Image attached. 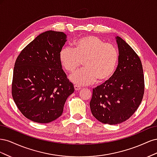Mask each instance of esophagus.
I'll return each instance as SVG.
<instances>
[{
    "label": "esophagus",
    "mask_w": 157,
    "mask_h": 157,
    "mask_svg": "<svg viewBox=\"0 0 157 157\" xmlns=\"http://www.w3.org/2000/svg\"><path fill=\"white\" fill-rule=\"evenodd\" d=\"M74 88H75V91H78V90H80V89H81V88H80V87L78 86H77V85H75Z\"/></svg>",
    "instance_id": "1"
}]
</instances>
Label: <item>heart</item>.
Returning a JSON list of instances; mask_svg holds the SVG:
<instances>
[{"label":"heart","mask_w":157,"mask_h":157,"mask_svg":"<svg viewBox=\"0 0 157 157\" xmlns=\"http://www.w3.org/2000/svg\"><path fill=\"white\" fill-rule=\"evenodd\" d=\"M60 63L63 68L72 73L83 62L84 69L70 75L69 78L78 86L92 84L95 82L103 83L111 78L116 69L118 52L116 47L105 43L94 35L79 39L76 48L65 46L59 53Z\"/></svg>","instance_id":"heart-1"}]
</instances>
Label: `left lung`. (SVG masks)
<instances>
[{
	"mask_svg": "<svg viewBox=\"0 0 157 157\" xmlns=\"http://www.w3.org/2000/svg\"><path fill=\"white\" fill-rule=\"evenodd\" d=\"M118 64L111 78L93 89L90 107L93 116L104 124L128 120L140 106L145 89L141 61L131 46L117 36Z\"/></svg>",
	"mask_w": 157,
	"mask_h": 157,
	"instance_id": "left-lung-1",
	"label": "left lung"
}]
</instances>
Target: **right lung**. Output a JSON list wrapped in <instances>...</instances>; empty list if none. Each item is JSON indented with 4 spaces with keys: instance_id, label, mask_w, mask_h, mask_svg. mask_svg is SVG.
I'll return each instance as SVG.
<instances>
[{
    "instance_id": "1",
    "label": "right lung",
    "mask_w": 157,
    "mask_h": 157,
    "mask_svg": "<svg viewBox=\"0 0 157 157\" xmlns=\"http://www.w3.org/2000/svg\"><path fill=\"white\" fill-rule=\"evenodd\" d=\"M63 32L42 33L22 50L14 65L13 101L28 119L48 123L59 117L74 92L61 67L59 53L66 42Z\"/></svg>"
}]
</instances>
